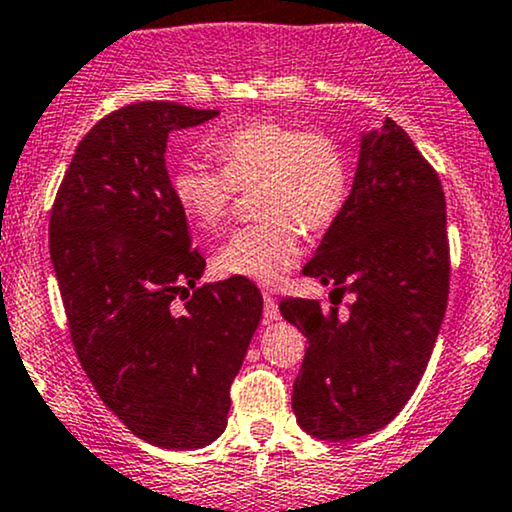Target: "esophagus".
<instances>
[{
    "label": "esophagus",
    "instance_id": "1",
    "mask_svg": "<svg viewBox=\"0 0 512 512\" xmlns=\"http://www.w3.org/2000/svg\"><path fill=\"white\" fill-rule=\"evenodd\" d=\"M262 313H265L267 320H277L279 318V306H277V299H274L269 291H265V308H262Z\"/></svg>",
    "mask_w": 512,
    "mask_h": 512
}]
</instances>
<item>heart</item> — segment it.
<instances>
[{"label": "heart", "mask_w": 512, "mask_h": 512, "mask_svg": "<svg viewBox=\"0 0 512 512\" xmlns=\"http://www.w3.org/2000/svg\"><path fill=\"white\" fill-rule=\"evenodd\" d=\"M221 167L182 160L170 174L174 201L201 230L226 223L240 189H255L262 221L235 230L218 250L226 277L277 284L303 252V233H323L340 218L352 187V162L333 133L250 119L213 140Z\"/></svg>", "instance_id": "1"}]
</instances>
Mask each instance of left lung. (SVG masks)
<instances>
[{
	"mask_svg": "<svg viewBox=\"0 0 512 512\" xmlns=\"http://www.w3.org/2000/svg\"><path fill=\"white\" fill-rule=\"evenodd\" d=\"M306 277L350 290L345 317L316 299L279 301L306 335L294 381L296 420L320 440L389 425L428 367L449 296L445 192L411 136L386 119L362 140L355 184Z\"/></svg>",
	"mask_w": 512,
	"mask_h": 512,
	"instance_id": "obj_1",
	"label": "left lung"
}]
</instances>
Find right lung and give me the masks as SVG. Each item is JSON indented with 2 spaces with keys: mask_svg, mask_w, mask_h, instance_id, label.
I'll list each match as a JSON object with an SVG mask.
<instances>
[{
  "mask_svg": "<svg viewBox=\"0 0 512 512\" xmlns=\"http://www.w3.org/2000/svg\"><path fill=\"white\" fill-rule=\"evenodd\" d=\"M218 116L136 101L89 128L50 209V260L89 381L133 435L211 445L262 316L250 279L199 284L206 260L170 189V131Z\"/></svg>",
  "mask_w": 512,
  "mask_h": 512,
  "instance_id": "add662e5",
  "label": "right lung"
}]
</instances>
